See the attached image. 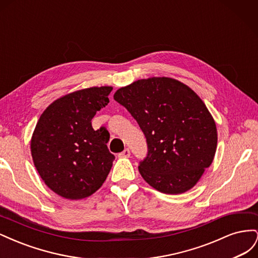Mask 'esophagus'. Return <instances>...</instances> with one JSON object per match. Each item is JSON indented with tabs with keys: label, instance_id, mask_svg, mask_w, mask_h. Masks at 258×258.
Instances as JSON below:
<instances>
[{
	"label": "esophagus",
	"instance_id": "esophagus-1",
	"mask_svg": "<svg viewBox=\"0 0 258 258\" xmlns=\"http://www.w3.org/2000/svg\"><path fill=\"white\" fill-rule=\"evenodd\" d=\"M118 156H119L120 158H128V157H130V150H129V148H126V150H123L121 153H119Z\"/></svg>",
	"mask_w": 258,
	"mask_h": 258
}]
</instances>
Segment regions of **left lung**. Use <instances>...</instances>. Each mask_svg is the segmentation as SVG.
<instances>
[{
	"label": "left lung",
	"mask_w": 258,
	"mask_h": 258,
	"mask_svg": "<svg viewBox=\"0 0 258 258\" xmlns=\"http://www.w3.org/2000/svg\"><path fill=\"white\" fill-rule=\"evenodd\" d=\"M114 100L137 120L147 143L139 171L155 189L182 194L213 161L217 132L206 104L188 86L169 77L140 80Z\"/></svg>",
	"instance_id": "1"
}]
</instances>
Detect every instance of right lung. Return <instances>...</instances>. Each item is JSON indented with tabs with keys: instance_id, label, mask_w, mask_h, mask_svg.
Listing matches in <instances>:
<instances>
[{
	"instance_id": "right-lung-1",
	"label": "right lung",
	"mask_w": 258,
	"mask_h": 258,
	"mask_svg": "<svg viewBox=\"0 0 258 258\" xmlns=\"http://www.w3.org/2000/svg\"><path fill=\"white\" fill-rule=\"evenodd\" d=\"M112 87H92L52 102L38 119L31 153L38 174L59 196L77 200L97 191L115 156L106 143L110 134L93 130L91 119L108 104Z\"/></svg>"
}]
</instances>
